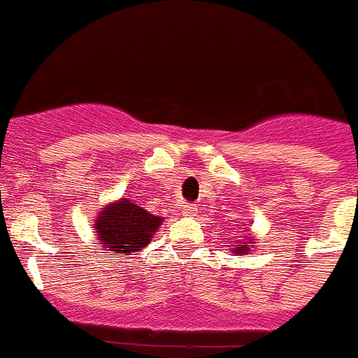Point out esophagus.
Returning <instances> with one entry per match:
<instances>
[{
	"instance_id": "1",
	"label": "esophagus",
	"mask_w": 358,
	"mask_h": 358,
	"mask_svg": "<svg viewBox=\"0 0 358 358\" xmlns=\"http://www.w3.org/2000/svg\"><path fill=\"white\" fill-rule=\"evenodd\" d=\"M181 214L182 215H194V214H196V206L190 205V203H182V205H181Z\"/></svg>"
}]
</instances>
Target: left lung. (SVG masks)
<instances>
[{"label": "left lung", "instance_id": "left-lung-1", "mask_svg": "<svg viewBox=\"0 0 358 358\" xmlns=\"http://www.w3.org/2000/svg\"><path fill=\"white\" fill-rule=\"evenodd\" d=\"M254 236L249 234V238L245 239V241H239V243H234L230 249L234 254H249L250 250L254 249Z\"/></svg>", "mask_w": 358, "mask_h": 358}]
</instances>
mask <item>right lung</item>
Wrapping results in <instances>:
<instances>
[{"instance_id": "1", "label": "right lung", "mask_w": 358, "mask_h": 358, "mask_svg": "<svg viewBox=\"0 0 358 358\" xmlns=\"http://www.w3.org/2000/svg\"><path fill=\"white\" fill-rule=\"evenodd\" d=\"M164 217L150 214L124 196L100 208L93 229L96 230L99 247L111 250L115 256H129L152 241Z\"/></svg>"}]
</instances>
